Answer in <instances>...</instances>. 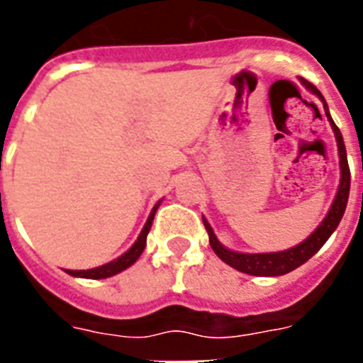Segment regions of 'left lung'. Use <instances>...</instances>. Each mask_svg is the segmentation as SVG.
I'll return each instance as SVG.
<instances>
[{
  "label": "left lung",
  "mask_w": 363,
  "mask_h": 363,
  "mask_svg": "<svg viewBox=\"0 0 363 363\" xmlns=\"http://www.w3.org/2000/svg\"><path fill=\"white\" fill-rule=\"evenodd\" d=\"M301 84H303L307 90L318 96L324 104V111H326L328 121L332 122L333 133H335V139H337V148H339V162H341V184H339L337 196L333 199V205L328 216L322 220V224L316 228L315 232L311 233L309 238L305 239L303 242H299L298 247L288 248V250H282V252H267V254H242V252H233V250H228L226 247H222L220 241L216 239L213 228L209 226V222L203 218L205 230L209 233V242L213 250L216 252V256L226 262L228 265H232L233 269L242 271L247 275H256V277H279L286 275L290 271H294L296 267H299L301 264H305L307 259L313 258L318 250L322 248V245L328 241V238L335 232V228L339 226V222L343 218V213L347 209V201H349V190H350V169L349 162H347V150H345V143L341 131L335 125V122L332 121L330 116V111H328V105L322 98L320 90L309 82L307 79H299Z\"/></svg>",
  "instance_id": "obj_1"
}]
</instances>
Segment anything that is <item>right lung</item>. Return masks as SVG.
Returning a JSON list of instances; mask_svg holds the SVG:
<instances>
[{"label":"right lung","mask_w":363,"mask_h":363,"mask_svg":"<svg viewBox=\"0 0 363 363\" xmlns=\"http://www.w3.org/2000/svg\"><path fill=\"white\" fill-rule=\"evenodd\" d=\"M158 205L160 203L154 205L152 213H150V216H148L147 224H145V228H143V232L139 233L137 241L133 242V247H131L128 252L122 254L121 258L113 259V262L101 265V267H94V269H86V271H69L67 269V273L73 277H82V279H107V277H113V275H116V273L124 271L125 267H130L131 264H135L137 258L141 256L143 248H145V245H147V235H148V232H150V226H152L154 213H156V209H158Z\"/></svg>","instance_id":"add662e5"}]
</instances>
